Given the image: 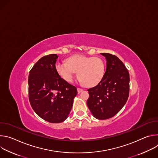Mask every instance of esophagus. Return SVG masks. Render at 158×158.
<instances>
[{"mask_svg":"<svg viewBox=\"0 0 158 158\" xmlns=\"http://www.w3.org/2000/svg\"><path fill=\"white\" fill-rule=\"evenodd\" d=\"M77 90L78 93H80L82 91V89H81V88H77Z\"/></svg>","mask_w":158,"mask_h":158,"instance_id":"34e87169","label":"esophagus"}]
</instances>
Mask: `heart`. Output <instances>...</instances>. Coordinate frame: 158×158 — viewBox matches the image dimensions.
Listing matches in <instances>:
<instances>
[{
	"mask_svg": "<svg viewBox=\"0 0 158 158\" xmlns=\"http://www.w3.org/2000/svg\"><path fill=\"white\" fill-rule=\"evenodd\" d=\"M57 74L65 81L71 82L77 72L79 81L85 86L97 85L102 79L105 72V63L99 57H91L74 55L66 62H57L56 65Z\"/></svg>",
	"mask_w": 158,
	"mask_h": 158,
	"instance_id": "heart-1",
	"label": "heart"
}]
</instances>
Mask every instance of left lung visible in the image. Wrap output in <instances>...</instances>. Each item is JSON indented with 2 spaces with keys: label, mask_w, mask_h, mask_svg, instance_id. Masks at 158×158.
Instances as JSON below:
<instances>
[{
  "label": "left lung",
  "mask_w": 158,
  "mask_h": 158,
  "mask_svg": "<svg viewBox=\"0 0 158 158\" xmlns=\"http://www.w3.org/2000/svg\"><path fill=\"white\" fill-rule=\"evenodd\" d=\"M106 59V69L97 85L87 90V105L93 116L107 119L114 116L127 102L129 93V74L116 56L101 53Z\"/></svg>",
  "instance_id": "8db88e82"
}]
</instances>
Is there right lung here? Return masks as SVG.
Returning <instances> with one entry per match:
<instances>
[{"label":"right lung","instance_id":"right-lung-1","mask_svg":"<svg viewBox=\"0 0 158 158\" xmlns=\"http://www.w3.org/2000/svg\"><path fill=\"white\" fill-rule=\"evenodd\" d=\"M53 54L40 58L29 76V99L35 113L44 120L60 123L68 117L77 94L75 86L57 74Z\"/></svg>","mask_w":158,"mask_h":158}]
</instances>
